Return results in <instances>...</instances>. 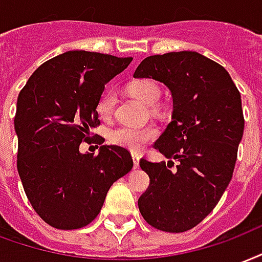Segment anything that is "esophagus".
<instances>
[{
  "instance_id": "esophagus-1",
  "label": "esophagus",
  "mask_w": 262,
  "mask_h": 262,
  "mask_svg": "<svg viewBox=\"0 0 262 262\" xmlns=\"http://www.w3.org/2000/svg\"><path fill=\"white\" fill-rule=\"evenodd\" d=\"M132 158H133V166L139 168L140 166V157L137 156V154H132Z\"/></svg>"
}]
</instances>
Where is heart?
<instances>
[{"instance_id":"b5f03b06","label":"heart","mask_w":262,"mask_h":262,"mask_svg":"<svg viewBox=\"0 0 262 262\" xmlns=\"http://www.w3.org/2000/svg\"><path fill=\"white\" fill-rule=\"evenodd\" d=\"M132 96L139 98L146 105L154 106L161 100L162 92L158 83L148 79L133 82L129 87ZM116 104V96L112 90H106L97 101V114L104 121H110L114 115ZM158 136L156 126H121L110 133V141L118 147L126 148L132 152H139Z\"/></svg>"}]
</instances>
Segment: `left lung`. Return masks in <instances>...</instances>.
<instances>
[{
  "instance_id": "left-lung-1",
  "label": "left lung",
  "mask_w": 262,
  "mask_h": 262,
  "mask_svg": "<svg viewBox=\"0 0 262 262\" xmlns=\"http://www.w3.org/2000/svg\"><path fill=\"white\" fill-rule=\"evenodd\" d=\"M133 76L164 83L173 98L172 121L154 143L169 161L140 160L150 186L139 210L156 229L186 232L214 210L232 179L245 130L240 93L224 67L195 51L147 57Z\"/></svg>"
}]
</instances>
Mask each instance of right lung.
<instances>
[{
  "label": "right lung",
  "instance_id": "obj_1",
  "mask_svg": "<svg viewBox=\"0 0 262 262\" xmlns=\"http://www.w3.org/2000/svg\"><path fill=\"white\" fill-rule=\"evenodd\" d=\"M133 58L68 51L38 67L16 104L17 172L34 211L57 229L83 228L96 218L114 182L133 168L129 151L79 146L100 125L97 101ZM98 137V144H102Z\"/></svg>",
  "mask_w": 262,
  "mask_h": 262
}]
</instances>
